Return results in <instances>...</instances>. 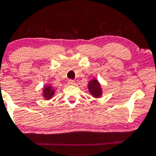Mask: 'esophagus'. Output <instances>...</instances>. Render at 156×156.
Masks as SVG:
<instances>
[{
	"label": "esophagus",
	"instance_id": "1",
	"mask_svg": "<svg viewBox=\"0 0 156 156\" xmlns=\"http://www.w3.org/2000/svg\"><path fill=\"white\" fill-rule=\"evenodd\" d=\"M68 83L69 85H74V84H75V81H74L73 80L70 79V80H68Z\"/></svg>",
	"mask_w": 156,
	"mask_h": 156
}]
</instances>
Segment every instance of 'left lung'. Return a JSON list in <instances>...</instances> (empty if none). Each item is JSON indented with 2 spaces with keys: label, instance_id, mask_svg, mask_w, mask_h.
<instances>
[{
  "label": "left lung",
  "instance_id": "obj_1",
  "mask_svg": "<svg viewBox=\"0 0 156 156\" xmlns=\"http://www.w3.org/2000/svg\"><path fill=\"white\" fill-rule=\"evenodd\" d=\"M88 90L90 94L95 98H98L102 95V89L101 85L96 79H93L88 83Z\"/></svg>",
  "mask_w": 156,
  "mask_h": 156
}]
</instances>
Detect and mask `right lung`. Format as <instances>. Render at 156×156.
I'll return each mask as SVG.
<instances>
[{"instance_id":"1","label":"right lung","mask_w":156,"mask_h":156,"mask_svg":"<svg viewBox=\"0 0 156 156\" xmlns=\"http://www.w3.org/2000/svg\"><path fill=\"white\" fill-rule=\"evenodd\" d=\"M55 94V90L52 86L50 85H47V86H44V89H43V96L46 100L50 99L53 97Z\"/></svg>"}]
</instances>
